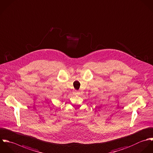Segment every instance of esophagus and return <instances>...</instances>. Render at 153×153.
<instances>
[{"mask_svg":"<svg viewBox=\"0 0 153 153\" xmlns=\"http://www.w3.org/2000/svg\"><path fill=\"white\" fill-rule=\"evenodd\" d=\"M73 94H74V95H79V94H80V92L79 91H76V90H75V91H74V92H73Z\"/></svg>","mask_w":153,"mask_h":153,"instance_id":"1","label":"esophagus"}]
</instances>
